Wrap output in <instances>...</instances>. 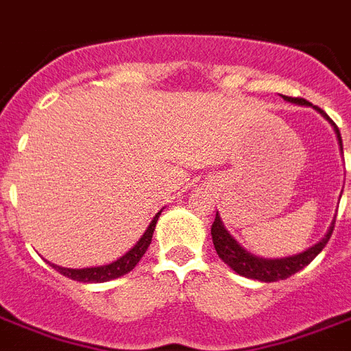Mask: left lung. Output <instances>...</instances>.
I'll use <instances>...</instances> for the list:
<instances>
[{"mask_svg": "<svg viewBox=\"0 0 351 351\" xmlns=\"http://www.w3.org/2000/svg\"><path fill=\"white\" fill-rule=\"evenodd\" d=\"M284 100L291 101V104H299V106H310L304 98L284 96ZM315 109L321 112L322 117L330 120V117H328L322 109H319V107H315ZM333 127H335V132H337L339 138V145H341V151H343V140H341L339 127L335 125V123H333ZM333 228H335V220L332 222V226H330V230L326 231V234H324L315 245H311V247H308V250L299 253V255L284 256V258H262V256L247 253V251H245L244 247L228 233V230H226L224 224H222V220H220L219 213H217L213 226H211V237H213L215 250H217L219 256L231 267V269H233V271H237L239 275H242V277L261 280V282H277V280H284V278L291 277V275H295L297 271H300L302 267L308 266V264L324 250V245L328 244V240L332 237Z\"/></svg>", "mask_w": 351, "mask_h": 351, "instance_id": "left-lung-1", "label": "left lung"}]
</instances>
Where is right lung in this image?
<instances>
[{
	"instance_id": "add662e5",
	"label": "right lung",
	"mask_w": 351,
	"mask_h": 351,
	"mask_svg": "<svg viewBox=\"0 0 351 351\" xmlns=\"http://www.w3.org/2000/svg\"><path fill=\"white\" fill-rule=\"evenodd\" d=\"M162 211L154 215V219L151 220V224L147 226L145 233L142 234V239L138 240L136 244L132 245L131 250L127 251L125 255L120 256L118 261L111 262V264H106V266L98 267H84V269H71V267H62L51 264L56 271H60L63 277L73 278V280H78V282H107V280H112V278H118L121 275H125L131 269H134L140 258L143 256V253L147 251L151 240H153L154 228H156V222H158V217Z\"/></svg>"
}]
</instances>
